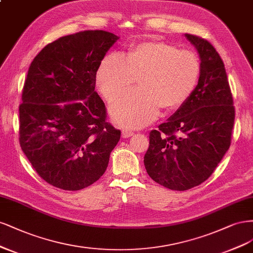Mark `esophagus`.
I'll list each match as a JSON object with an SVG mask.
<instances>
[{
	"label": "esophagus",
	"mask_w": 253,
	"mask_h": 253,
	"mask_svg": "<svg viewBox=\"0 0 253 253\" xmlns=\"http://www.w3.org/2000/svg\"><path fill=\"white\" fill-rule=\"evenodd\" d=\"M133 134H134V133L131 131V130H128V129H124L123 131H122V136H123L124 138L132 136Z\"/></svg>",
	"instance_id": "obj_1"
}]
</instances>
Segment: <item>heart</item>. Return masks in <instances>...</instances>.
Masks as SVG:
<instances>
[{
	"label": "heart",
	"mask_w": 253,
	"mask_h": 253,
	"mask_svg": "<svg viewBox=\"0 0 253 253\" xmlns=\"http://www.w3.org/2000/svg\"><path fill=\"white\" fill-rule=\"evenodd\" d=\"M200 75L197 53L167 43L145 42L126 54L113 51L106 55L96 71V85L105 99L111 101L140 78V88L123 93L110 105L116 124L140 128L158 118L161 106L174 109L185 104Z\"/></svg>",
	"instance_id": "heart-1"
}]
</instances>
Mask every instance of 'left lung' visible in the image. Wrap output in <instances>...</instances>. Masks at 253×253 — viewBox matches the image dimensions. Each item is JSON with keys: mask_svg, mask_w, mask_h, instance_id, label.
Returning a JSON list of instances; mask_svg holds the SVG:
<instances>
[{"mask_svg": "<svg viewBox=\"0 0 253 253\" xmlns=\"http://www.w3.org/2000/svg\"><path fill=\"white\" fill-rule=\"evenodd\" d=\"M201 59L197 87L166 123L151 130L145 168L154 182L184 191L205 182L230 147L234 106L221 56L208 41L186 34Z\"/></svg>", "mask_w": 253, "mask_h": 253, "instance_id": "1", "label": "left lung"}]
</instances>
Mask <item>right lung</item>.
Here are the masks:
<instances>
[{
    "instance_id": "right-lung-1",
    "label": "right lung",
    "mask_w": 253,
    "mask_h": 253,
    "mask_svg": "<svg viewBox=\"0 0 253 253\" xmlns=\"http://www.w3.org/2000/svg\"><path fill=\"white\" fill-rule=\"evenodd\" d=\"M118 40L108 31H81L46 45L30 64L19 108L20 145L56 188L76 191L96 182L120 141L94 91L97 68Z\"/></svg>"
}]
</instances>
